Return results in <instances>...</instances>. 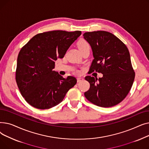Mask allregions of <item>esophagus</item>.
Here are the masks:
<instances>
[{"label":"esophagus","instance_id":"34e87169","mask_svg":"<svg viewBox=\"0 0 149 149\" xmlns=\"http://www.w3.org/2000/svg\"><path fill=\"white\" fill-rule=\"evenodd\" d=\"M83 80H84L83 78H82V77H79V78H77V82H78V83H80V82L82 81Z\"/></svg>","mask_w":149,"mask_h":149}]
</instances>
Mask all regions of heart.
Masks as SVG:
<instances>
[{
	"instance_id": "obj_1",
	"label": "heart",
	"mask_w": 149,
	"mask_h": 149,
	"mask_svg": "<svg viewBox=\"0 0 149 149\" xmlns=\"http://www.w3.org/2000/svg\"><path fill=\"white\" fill-rule=\"evenodd\" d=\"M77 45L81 52L90 48L89 43L84 39H81L77 43Z\"/></svg>"
}]
</instances>
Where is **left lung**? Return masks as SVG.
<instances>
[{
	"label": "left lung",
	"instance_id": "obj_1",
	"mask_svg": "<svg viewBox=\"0 0 149 149\" xmlns=\"http://www.w3.org/2000/svg\"><path fill=\"white\" fill-rule=\"evenodd\" d=\"M83 37L91 45L94 57L90 74L95 71L103 75L98 79L90 75L85 77L90 83L85 97L100 107L119 104L127 95L135 76L127 46L115 35L104 31L86 32Z\"/></svg>",
	"mask_w": 149,
	"mask_h": 149
}]
</instances>
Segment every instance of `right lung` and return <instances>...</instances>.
I'll list each match as a JSON object with an SVG mask.
<instances>
[{
    "label": "right lung",
    "mask_w": 149,
    "mask_h": 149,
    "mask_svg": "<svg viewBox=\"0 0 149 149\" xmlns=\"http://www.w3.org/2000/svg\"><path fill=\"white\" fill-rule=\"evenodd\" d=\"M81 34L56 30L34 36L21 48L17 57L15 81L22 97L31 106L48 109L57 106L77 83L55 72V61L63 58L69 46Z\"/></svg>",
    "instance_id": "add662e5"
}]
</instances>
